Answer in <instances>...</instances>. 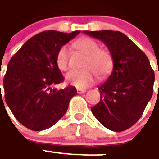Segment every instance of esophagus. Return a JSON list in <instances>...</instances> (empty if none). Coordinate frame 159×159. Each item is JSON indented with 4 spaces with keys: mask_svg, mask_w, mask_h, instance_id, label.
<instances>
[{
    "mask_svg": "<svg viewBox=\"0 0 159 159\" xmlns=\"http://www.w3.org/2000/svg\"><path fill=\"white\" fill-rule=\"evenodd\" d=\"M77 91H78V93H85V89H77Z\"/></svg>",
    "mask_w": 159,
    "mask_h": 159,
    "instance_id": "1",
    "label": "esophagus"
}]
</instances>
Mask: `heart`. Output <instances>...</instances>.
<instances>
[{"mask_svg": "<svg viewBox=\"0 0 159 159\" xmlns=\"http://www.w3.org/2000/svg\"><path fill=\"white\" fill-rule=\"evenodd\" d=\"M75 47L86 56L82 65L83 70H72L66 74V80L71 85L78 89H85L94 83L96 75L102 79L110 74L114 66V60L108 50L99 49V44L89 38L77 41ZM57 65L62 71L68 69L69 51L66 45L61 47L57 54Z\"/></svg>", "mask_w": 159, "mask_h": 159, "instance_id": "obj_1", "label": "heart"}]
</instances>
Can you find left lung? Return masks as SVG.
I'll return each mask as SVG.
<instances>
[{
    "mask_svg": "<svg viewBox=\"0 0 159 159\" xmlns=\"http://www.w3.org/2000/svg\"><path fill=\"white\" fill-rule=\"evenodd\" d=\"M107 46L114 60L109 78L98 87L101 99L91 108L105 127L120 132L134 125L150 100L154 73L148 57L119 31H83Z\"/></svg>",
    "mask_w": 159,
    "mask_h": 159,
    "instance_id": "left-lung-1",
    "label": "left lung"
}]
</instances>
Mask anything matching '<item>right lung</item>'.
Returning <instances> with one entry per match:
<instances>
[{
	"label": "right lung",
	"instance_id": "1",
	"mask_svg": "<svg viewBox=\"0 0 159 159\" xmlns=\"http://www.w3.org/2000/svg\"><path fill=\"white\" fill-rule=\"evenodd\" d=\"M79 33L41 32L26 41L9 61L4 78L5 102L28 129L41 131L53 126L77 93L74 86L64 89L52 86L64 81L57 65L59 49Z\"/></svg>",
	"mask_w": 159,
	"mask_h": 159
}]
</instances>
